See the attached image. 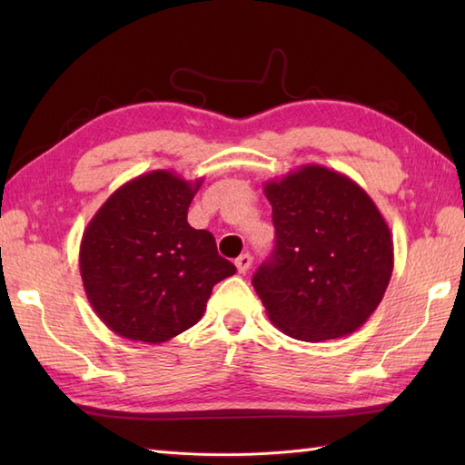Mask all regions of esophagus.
<instances>
[{"instance_id":"34e87169","label":"esophagus","mask_w":465,"mask_h":465,"mask_svg":"<svg viewBox=\"0 0 465 465\" xmlns=\"http://www.w3.org/2000/svg\"><path fill=\"white\" fill-rule=\"evenodd\" d=\"M235 268H238L240 273H245L252 268V255L250 253H242L238 260H235Z\"/></svg>"}]
</instances>
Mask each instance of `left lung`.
I'll list each match as a JSON object with an SVG mask.
<instances>
[{"instance_id": "left-lung-1", "label": "left lung", "mask_w": 465, "mask_h": 465, "mask_svg": "<svg viewBox=\"0 0 465 465\" xmlns=\"http://www.w3.org/2000/svg\"><path fill=\"white\" fill-rule=\"evenodd\" d=\"M275 248L253 273L273 325L302 341L343 338L378 308L393 242L378 205L348 175L302 165L263 185Z\"/></svg>"}]
</instances>
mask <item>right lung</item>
Segmentation results:
<instances>
[{
    "instance_id": "right-lung-1",
    "label": "right lung",
    "mask_w": 465,
    "mask_h": 465,
    "mask_svg": "<svg viewBox=\"0 0 465 465\" xmlns=\"http://www.w3.org/2000/svg\"><path fill=\"white\" fill-rule=\"evenodd\" d=\"M203 180L155 170L124 183L87 223L80 272L87 300L125 340L162 343L200 322L213 285L235 273L213 235L187 223Z\"/></svg>"
}]
</instances>
